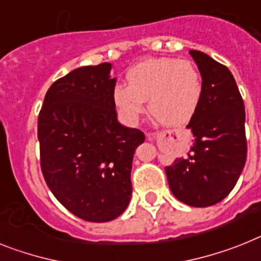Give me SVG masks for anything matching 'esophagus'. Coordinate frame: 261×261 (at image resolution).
<instances>
[{"label": "esophagus", "mask_w": 261, "mask_h": 261, "mask_svg": "<svg viewBox=\"0 0 261 261\" xmlns=\"http://www.w3.org/2000/svg\"><path fill=\"white\" fill-rule=\"evenodd\" d=\"M156 133H152V131H150V133H148L147 134V138L148 139H154V138H156Z\"/></svg>", "instance_id": "esophagus-1"}]
</instances>
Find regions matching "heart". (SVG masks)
Returning a JSON list of instances; mask_svg holds the SVG:
<instances>
[{"label":"heart","instance_id":"b5f03b06","mask_svg":"<svg viewBox=\"0 0 261 261\" xmlns=\"http://www.w3.org/2000/svg\"><path fill=\"white\" fill-rule=\"evenodd\" d=\"M127 82L113 89V102L124 123L134 124L146 110L168 126H180L194 117L200 103L203 83L190 61L151 58L128 69Z\"/></svg>","mask_w":261,"mask_h":261}]
</instances>
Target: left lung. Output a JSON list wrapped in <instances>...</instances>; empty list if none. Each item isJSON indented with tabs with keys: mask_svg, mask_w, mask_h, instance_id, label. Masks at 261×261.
<instances>
[{
	"mask_svg": "<svg viewBox=\"0 0 261 261\" xmlns=\"http://www.w3.org/2000/svg\"><path fill=\"white\" fill-rule=\"evenodd\" d=\"M203 83L200 103L188 128L194 144L176 158L166 175L175 198L192 207L214 205L232 191L247 159L244 102L227 67L198 50H190Z\"/></svg>",
	"mask_w": 261,
	"mask_h": 261,
	"instance_id": "left-lung-1",
	"label": "left lung"
}]
</instances>
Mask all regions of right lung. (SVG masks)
I'll use <instances>...</instances> for the list:
<instances>
[{
  "instance_id": "obj_1",
  "label": "right lung",
  "mask_w": 261,
  "mask_h": 261,
  "mask_svg": "<svg viewBox=\"0 0 261 261\" xmlns=\"http://www.w3.org/2000/svg\"><path fill=\"white\" fill-rule=\"evenodd\" d=\"M111 63L70 71L49 87L38 115L41 170L65 208L86 222L114 220L130 203L131 167L144 142L118 122Z\"/></svg>"
}]
</instances>
